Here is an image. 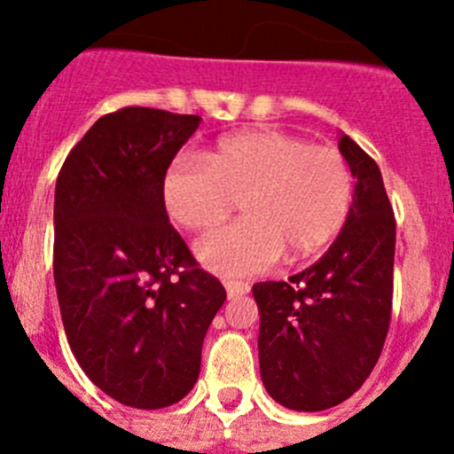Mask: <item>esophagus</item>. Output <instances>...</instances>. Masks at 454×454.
Listing matches in <instances>:
<instances>
[{
    "label": "esophagus",
    "mask_w": 454,
    "mask_h": 454,
    "mask_svg": "<svg viewBox=\"0 0 454 454\" xmlns=\"http://www.w3.org/2000/svg\"><path fill=\"white\" fill-rule=\"evenodd\" d=\"M250 292L248 283H241V281H226V294L228 299H237V296H244Z\"/></svg>",
    "instance_id": "esophagus-1"
}]
</instances>
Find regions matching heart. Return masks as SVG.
<instances>
[{"label":"heart","mask_w":454,"mask_h":454,"mask_svg":"<svg viewBox=\"0 0 454 454\" xmlns=\"http://www.w3.org/2000/svg\"><path fill=\"white\" fill-rule=\"evenodd\" d=\"M351 200L354 177L336 149L274 129L223 136L206 164L177 158L162 180L164 208L186 231H213L241 201L246 219L195 248L206 268L226 277L263 272L281 254L318 253L345 226Z\"/></svg>","instance_id":"obj_1"}]
</instances>
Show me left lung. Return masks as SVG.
Masks as SVG:
<instances>
[{
  "label": "left lung",
  "instance_id": "left-lung-1",
  "mask_svg": "<svg viewBox=\"0 0 454 454\" xmlns=\"http://www.w3.org/2000/svg\"><path fill=\"white\" fill-rule=\"evenodd\" d=\"M338 149L356 189L336 241L287 281L253 286L265 391L305 413L332 409L363 387L391 323L395 217L382 173L347 134Z\"/></svg>",
  "mask_w": 454,
  "mask_h": 454
}]
</instances>
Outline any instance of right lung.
Instances as JSON below:
<instances>
[{
    "instance_id": "obj_1",
    "label": "right lung",
    "mask_w": 454,
    "mask_h": 454,
    "mask_svg": "<svg viewBox=\"0 0 454 454\" xmlns=\"http://www.w3.org/2000/svg\"><path fill=\"white\" fill-rule=\"evenodd\" d=\"M200 116L125 107L98 118L54 189V286L67 342L116 402L164 409L198 382L226 290L168 223L162 180Z\"/></svg>"
}]
</instances>
